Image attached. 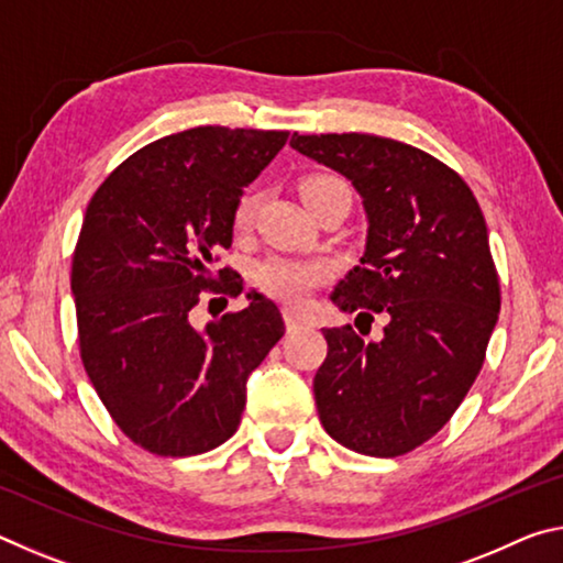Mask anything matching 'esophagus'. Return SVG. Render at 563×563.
<instances>
[{"mask_svg": "<svg viewBox=\"0 0 563 563\" xmlns=\"http://www.w3.org/2000/svg\"><path fill=\"white\" fill-rule=\"evenodd\" d=\"M283 318H285V325H288V330H295V328L308 325V318H305L302 312L292 310V308H285V310H283Z\"/></svg>", "mask_w": 563, "mask_h": 563, "instance_id": "1", "label": "esophagus"}]
</instances>
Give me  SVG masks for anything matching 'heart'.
Masks as SVG:
<instances>
[{"label": "heart", "instance_id": "b5f03b06", "mask_svg": "<svg viewBox=\"0 0 563 563\" xmlns=\"http://www.w3.org/2000/svg\"><path fill=\"white\" fill-rule=\"evenodd\" d=\"M335 190H347L340 178L328 174H312L300 180V196L308 208L320 203L322 198L335 194ZM255 206H258V196L243 194L238 198L233 211V225L235 231H245L253 223ZM330 275V265L325 261H298V258H283V255H271L265 258L255 278H258L261 288L265 292L275 295L285 302H302L308 295L318 288V285Z\"/></svg>", "mask_w": 563, "mask_h": 563}]
</instances>
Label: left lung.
<instances>
[{
	"label": "left lung",
	"instance_id": "obj_1",
	"mask_svg": "<svg viewBox=\"0 0 563 563\" xmlns=\"http://www.w3.org/2000/svg\"><path fill=\"white\" fill-rule=\"evenodd\" d=\"M290 146L345 176L367 213L365 255L330 300L387 320L375 342L352 325L322 330L328 357L312 379L320 422L347 450L407 454L450 422L497 325L499 275L482 208L456 170L402 141L292 133Z\"/></svg>",
	"mask_w": 563,
	"mask_h": 563
}]
</instances>
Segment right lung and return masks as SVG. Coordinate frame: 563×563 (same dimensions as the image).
<instances>
[{
    "label": "right lung",
    "mask_w": 563,
    "mask_h": 563,
    "mask_svg": "<svg viewBox=\"0 0 563 563\" xmlns=\"http://www.w3.org/2000/svg\"><path fill=\"white\" fill-rule=\"evenodd\" d=\"M288 131L198 126L139 148L89 201L71 263L84 369L119 430L161 456L216 450L241 424L247 375L283 338L275 302L196 330L206 295H241L233 211Z\"/></svg>",
    "instance_id": "1"
}]
</instances>
